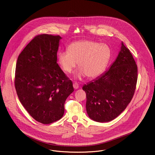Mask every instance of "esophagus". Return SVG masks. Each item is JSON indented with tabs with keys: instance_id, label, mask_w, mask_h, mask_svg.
Instances as JSON below:
<instances>
[{
	"instance_id": "obj_1",
	"label": "esophagus",
	"mask_w": 155,
	"mask_h": 155,
	"mask_svg": "<svg viewBox=\"0 0 155 155\" xmlns=\"http://www.w3.org/2000/svg\"><path fill=\"white\" fill-rule=\"evenodd\" d=\"M73 87H74V89H78L79 88V85H78V84L77 83L75 82V83L73 84Z\"/></svg>"
}]
</instances>
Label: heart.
Instances as JSON below:
<instances>
[{
  "label": "heart",
  "instance_id": "b5f03b06",
  "mask_svg": "<svg viewBox=\"0 0 155 155\" xmlns=\"http://www.w3.org/2000/svg\"><path fill=\"white\" fill-rule=\"evenodd\" d=\"M111 57L110 48L93 41L74 42L68 46V51L58 53V62L62 70L70 73L77 62L80 68L75 77L80 78L87 75L90 78H96L104 70Z\"/></svg>",
  "mask_w": 155,
  "mask_h": 155
}]
</instances>
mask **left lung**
<instances>
[{"mask_svg":"<svg viewBox=\"0 0 155 155\" xmlns=\"http://www.w3.org/2000/svg\"><path fill=\"white\" fill-rule=\"evenodd\" d=\"M138 68L133 55L123 42L108 70L85 84L89 117L100 123L116 118L130 103L136 88Z\"/></svg>","mask_w":155,"mask_h":155,"instance_id":"obj_1","label":"left lung"}]
</instances>
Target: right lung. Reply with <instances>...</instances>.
<instances>
[{
  "label": "right lung",
  "mask_w": 155,
  "mask_h": 155,
  "mask_svg": "<svg viewBox=\"0 0 155 155\" xmlns=\"http://www.w3.org/2000/svg\"><path fill=\"white\" fill-rule=\"evenodd\" d=\"M61 38L35 37L19 54L15 88L19 100L32 118L48 124L61 118L64 103L73 91V83L57 63Z\"/></svg>",
  "instance_id": "1"
}]
</instances>
